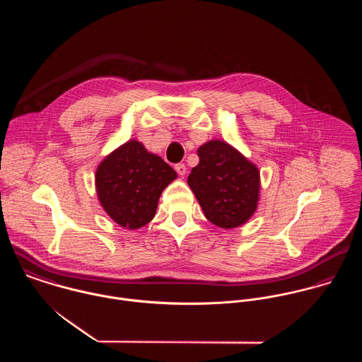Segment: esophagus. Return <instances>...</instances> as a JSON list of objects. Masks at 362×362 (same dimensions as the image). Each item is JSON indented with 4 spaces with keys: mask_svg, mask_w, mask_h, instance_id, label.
<instances>
[{
    "mask_svg": "<svg viewBox=\"0 0 362 362\" xmlns=\"http://www.w3.org/2000/svg\"><path fill=\"white\" fill-rule=\"evenodd\" d=\"M175 171L181 175V177H184L185 174H187V167H185V164L184 163H178V164H175Z\"/></svg>",
    "mask_w": 362,
    "mask_h": 362,
    "instance_id": "obj_1",
    "label": "esophagus"
}]
</instances>
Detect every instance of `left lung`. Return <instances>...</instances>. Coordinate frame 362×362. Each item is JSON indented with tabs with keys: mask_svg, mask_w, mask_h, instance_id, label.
<instances>
[{
	"mask_svg": "<svg viewBox=\"0 0 362 362\" xmlns=\"http://www.w3.org/2000/svg\"><path fill=\"white\" fill-rule=\"evenodd\" d=\"M198 156L188 185L207 220L227 230L248 221L258 207V167L223 141L206 142Z\"/></svg>",
	"mask_w": 362,
	"mask_h": 362,
	"instance_id": "left-lung-1",
	"label": "left lung"
}]
</instances>
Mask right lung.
Listing matches in <instances>:
<instances>
[{"label": "right lung", "instance_id": "right-lung-1", "mask_svg": "<svg viewBox=\"0 0 362 362\" xmlns=\"http://www.w3.org/2000/svg\"><path fill=\"white\" fill-rule=\"evenodd\" d=\"M177 173L138 141L107 156L96 171V189L105 213L121 227L136 230L156 214L163 189Z\"/></svg>", "mask_w": 362, "mask_h": 362}]
</instances>
